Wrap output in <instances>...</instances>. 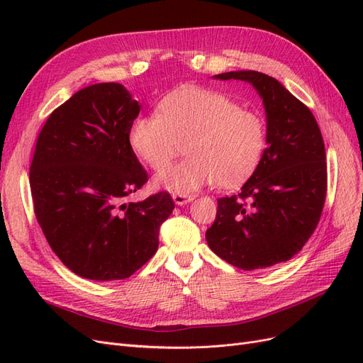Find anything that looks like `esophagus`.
Masks as SVG:
<instances>
[{
    "instance_id": "1",
    "label": "esophagus",
    "mask_w": 363,
    "mask_h": 363,
    "mask_svg": "<svg viewBox=\"0 0 363 363\" xmlns=\"http://www.w3.org/2000/svg\"><path fill=\"white\" fill-rule=\"evenodd\" d=\"M173 201H174V203L177 205H185V203H189V202H191L193 201V196H190V194H182V193H173Z\"/></svg>"
}]
</instances>
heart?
Wrapping results in <instances>:
<instances>
[{
	"label": "heart",
	"mask_w": 363,
	"mask_h": 363,
	"mask_svg": "<svg viewBox=\"0 0 363 363\" xmlns=\"http://www.w3.org/2000/svg\"><path fill=\"white\" fill-rule=\"evenodd\" d=\"M130 145L152 170L166 169L184 145L186 158L155 179L162 189L186 194L211 181L233 189L258 169L267 126L259 113L240 108L223 93L185 87L162 99L158 114L133 122Z\"/></svg>",
	"instance_id": "1"
}]
</instances>
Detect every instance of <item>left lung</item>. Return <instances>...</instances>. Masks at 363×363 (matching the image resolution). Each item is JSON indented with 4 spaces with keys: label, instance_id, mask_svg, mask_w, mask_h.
Returning a JSON list of instances; mask_svg holds the SVG:
<instances>
[{
    "label": "left lung",
    "instance_id": "obj_1",
    "mask_svg": "<svg viewBox=\"0 0 363 363\" xmlns=\"http://www.w3.org/2000/svg\"><path fill=\"white\" fill-rule=\"evenodd\" d=\"M214 78L247 81L259 93L268 146L241 193L217 201L206 242L241 270L289 261L311 238L325 201L327 162L320 126L306 105L273 77L237 71Z\"/></svg>",
    "mask_w": 363,
    "mask_h": 363
}]
</instances>
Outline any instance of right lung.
Returning <instances> with one entry per match:
<instances>
[{"label": "right lung", "instance_id": "1", "mask_svg": "<svg viewBox=\"0 0 363 363\" xmlns=\"http://www.w3.org/2000/svg\"><path fill=\"white\" fill-rule=\"evenodd\" d=\"M140 105L119 83L93 84L46 119L30 167L34 214L52 252L75 274L133 276L158 249L174 203L167 191L128 197L147 182L130 145Z\"/></svg>", "mask_w": 363, "mask_h": 363}]
</instances>
